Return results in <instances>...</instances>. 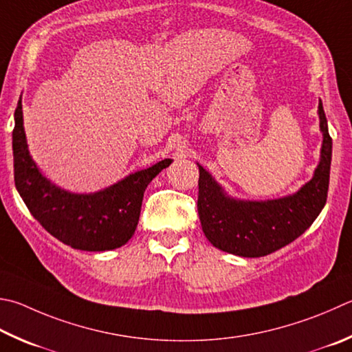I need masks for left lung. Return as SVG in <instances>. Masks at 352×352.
Masks as SVG:
<instances>
[{"mask_svg":"<svg viewBox=\"0 0 352 352\" xmlns=\"http://www.w3.org/2000/svg\"><path fill=\"white\" fill-rule=\"evenodd\" d=\"M318 120L323 135L320 162L297 192L272 200H243L198 164V215L210 245L239 257H263L298 239L322 212L327 203L332 140L327 115L318 100Z\"/></svg>","mask_w":352,"mask_h":352,"instance_id":"8db88e82","label":"left lung"}]
</instances>
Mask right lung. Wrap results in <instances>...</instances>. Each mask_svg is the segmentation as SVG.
Masks as SVG:
<instances>
[{
    "instance_id": "add662e5",
    "label": "right lung",
    "mask_w": 352,
    "mask_h": 352,
    "mask_svg": "<svg viewBox=\"0 0 352 352\" xmlns=\"http://www.w3.org/2000/svg\"><path fill=\"white\" fill-rule=\"evenodd\" d=\"M14 118L15 186L40 225L55 239L80 251H111L126 245L137 229L146 188L172 160L164 158L97 192H70L44 177L32 158L24 132L21 98Z\"/></svg>"
}]
</instances>
